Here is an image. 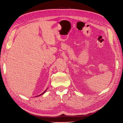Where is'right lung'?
Masks as SVG:
<instances>
[{
	"label": "right lung",
	"mask_w": 123,
	"mask_h": 123,
	"mask_svg": "<svg viewBox=\"0 0 123 123\" xmlns=\"http://www.w3.org/2000/svg\"><path fill=\"white\" fill-rule=\"evenodd\" d=\"M48 90V89H46V90H45V91H44V92H43L42 93H41V94H40V95H38V96H37V97H38V96H41V95H42L43 94V93H44V92H45V91H46V90Z\"/></svg>",
	"instance_id": "obj_1"
}]
</instances>
